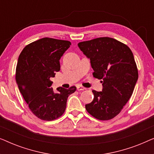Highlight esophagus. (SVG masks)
<instances>
[{"label": "esophagus", "mask_w": 154, "mask_h": 154, "mask_svg": "<svg viewBox=\"0 0 154 154\" xmlns=\"http://www.w3.org/2000/svg\"><path fill=\"white\" fill-rule=\"evenodd\" d=\"M76 88H77V90H79V91H80V90H84L85 89V88H84V87H83V86H82V85H77Z\"/></svg>", "instance_id": "1"}]
</instances>
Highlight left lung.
I'll list each match as a JSON object with an SVG mask.
<instances>
[{
  "label": "left lung",
  "instance_id": "8db88e82",
  "mask_svg": "<svg viewBox=\"0 0 154 154\" xmlns=\"http://www.w3.org/2000/svg\"><path fill=\"white\" fill-rule=\"evenodd\" d=\"M89 58L93 76L102 80V92L92 90L94 100L85 105L90 115L100 121L113 119L130 100L138 79L133 54L128 45L109 37L78 44Z\"/></svg>",
  "mask_w": 154,
  "mask_h": 154
}]
</instances>
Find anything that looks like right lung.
Masks as SVG:
<instances>
[{
	"label": "right lung",
	"instance_id": "right-lung-1",
	"mask_svg": "<svg viewBox=\"0 0 154 154\" xmlns=\"http://www.w3.org/2000/svg\"><path fill=\"white\" fill-rule=\"evenodd\" d=\"M71 42L43 38L25 47L20 54L15 79L19 90L33 114L43 121L57 119L64 113L68 97L75 86L58 88L54 93L50 88L55 73L60 70V60Z\"/></svg>",
	"mask_w": 154,
	"mask_h": 154
}]
</instances>
